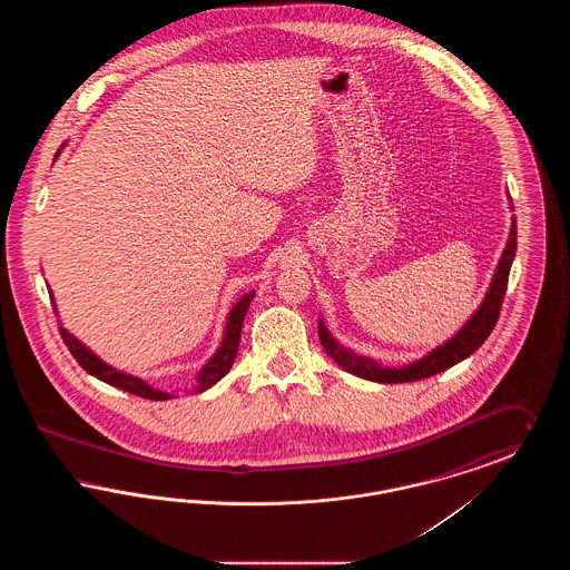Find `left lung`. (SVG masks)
Listing matches in <instances>:
<instances>
[{"instance_id":"left-lung-1","label":"left lung","mask_w":570,"mask_h":570,"mask_svg":"<svg viewBox=\"0 0 570 570\" xmlns=\"http://www.w3.org/2000/svg\"><path fill=\"white\" fill-rule=\"evenodd\" d=\"M517 249V222L513 217L511 224V233H509V242L507 247L498 261L495 273L491 277L488 295L483 298V303L479 305V309L470 316V321H465V325L460 331L444 342L442 346L434 348L432 353L425 354L423 358L407 363L404 367H382L374 358L356 354L351 348L342 346L325 326V321H318V337L321 344L325 348V353L346 372H351L358 379L372 380V382H382V384H397V382H412V380H423L440 374L449 367H453L455 363H460L463 358H468L474 353L485 340L489 333L493 331V326L498 323L500 316V307H502V298L507 295V284H509V273L511 265L515 258Z\"/></svg>"}]
</instances>
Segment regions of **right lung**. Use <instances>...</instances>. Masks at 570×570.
<instances>
[{"label":"right lung","mask_w":570,"mask_h":570,"mask_svg":"<svg viewBox=\"0 0 570 570\" xmlns=\"http://www.w3.org/2000/svg\"><path fill=\"white\" fill-rule=\"evenodd\" d=\"M61 147H63V145H61ZM59 151H61V149H59ZM59 151L55 154V160L59 158ZM47 288H49V286H47ZM254 295H256V293L249 291V293H245L244 297L239 298V301L233 305V309H230V314H228V321H226V326H224V337H222V342H219V348H217L216 354L203 365V370L198 372L194 393H203V391L212 389L217 380L224 379V376L230 372V367H233V363H235V356H237V351H239V340H242V326H244L245 314H247V307H249ZM49 297H51L55 314H57V305H55L53 293H51V291H49ZM59 333H61L63 344L68 346V351L79 361V365H81L87 374H91V376L107 382L110 386H117V389H121V391H128V393H132V395L145 397V400H158V402H163V400H170V397H173V393L154 389L151 384H147L145 380L138 379V376L126 374V372H121V370H115L112 365L105 363L98 354L91 353V351L82 344L81 340H77L68 328H63V326L59 325Z\"/></svg>","instance_id":"add662e5"}]
</instances>
